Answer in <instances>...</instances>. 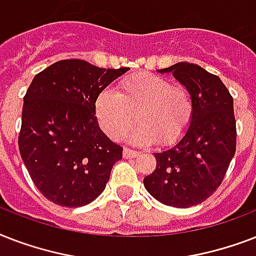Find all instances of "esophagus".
I'll return each mask as SVG.
<instances>
[{
	"label": "esophagus",
	"mask_w": 256,
	"mask_h": 256,
	"mask_svg": "<svg viewBox=\"0 0 256 256\" xmlns=\"http://www.w3.org/2000/svg\"><path fill=\"white\" fill-rule=\"evenodd\" d=\"M140 156V152H134V150H130V148H124V156L126 160H130V158H136Z\"/></svg>",
	"instance_id": "obj_1"
}]
</instances>
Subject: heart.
Wrapping results in <instances>:
<instances>
[{"label": "heart", "mask_w": 256, "mask_h": 256, "mask_svg": "<svg viewBox=\"0 0 256 256\" xmlns=\"http://www.w3.org/2000/svg\"><path fill=\"white\" fill-rule=\"evenodd\" d=\"M94 112L100 128L112 140H120L132 124L138 128L128 134L134 144L158 140L170 146L182 140L194 116V102L186 86L171 85L168 78L142 73L122 80L120 92L104 88L96 96Z\"/></svg>", "instance_id": "heart-1"}]
</instances>
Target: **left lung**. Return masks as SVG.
I'll return each instance as SVG.
<instances>
[{
  "label": "left lung",
  "mask_w": 256,
  "mask_h": 256,
  "mask_svg": "<svg viewBox=\"0 0 256 256\" xmlns=\"http://www.w3.org/2000/svg\"><path fill=\"white\" fill-rule=\"evenodd\" d=\"M172 73L194 102V116L182 140L154 152L156 168L144 176L152 196L166 206H196L220 186L236 148L234 100L220 78L199 65L178 62L158 70Z\"/></svg>",
  "instance_id": "1"
}]
</instances>
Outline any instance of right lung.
Returning <instances> with one entry per match:
<instances>
[{
  "mask_svg": "<svg viewBox=\"0 0 256 256\" xmlns=\"http://www.w3.org/2000/svg\"><path fill=\"white\" fill-rule=\"evenodd\" d=\"M128 70L65 60L33 78L24 96L18 148L46 199L82 207L104 190L112 164L122 160V148L100 128L94 104Z\"/></svg>",
  "mask_w": 256,
  "mask_h": 256,
  "instance_id": "obj_1",
  "label": "right lung"
}]
</instances>
